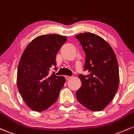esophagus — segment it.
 <instances>
[{
    "label": "esophagus",
    "instance_id": "1",
    "mask_svg": "<svg viewBox=\"0 0 134 134\" xmlns=\"http://www.w3.org/2000/svg\"><path fill=\"white\" fill-rule=\"evenodd\" d=\"M65 78L66 80H69V79H71L72 77L69 76H65Z\"/></svg>",
    "mask_w": 134,
    "mask_h": 134
}]
</instances>
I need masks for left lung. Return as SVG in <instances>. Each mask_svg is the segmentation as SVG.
Segmentation results:
<instances>
[{"instance_id":"left-lung-1","label":"left lung","mask_w":134,"mask_h":134,"mask_svg":"<svg viewBox=\"0 0 134 134\" xmlns=\"http://www.w3.org/2000/svg\"><path fill=\"white\" fill-rule=\"evenodd\" d=\"M85 53L84 71L80 74L81 86L76 91L79 103L90 110L101 111L114 99L119 87L118 60L111 46L96 34L76 35Z\"/></svg>"}]
</instances>
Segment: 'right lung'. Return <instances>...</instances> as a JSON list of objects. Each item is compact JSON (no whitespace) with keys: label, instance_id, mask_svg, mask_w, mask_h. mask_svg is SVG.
I'll use <instances>...</instances> for the list:
<instances>
[{"label":"right lung","instance_id":"obj_1","mask_svg":"<svg viewBox=\"0 0 134 134\" xmlns=\"http://www.w3.org/2000/svg\"><path fill=\"white\" fill-rule=\"evenodd\" d=\"M67 37L56 34L43 35L27 46L17 70V87L29 108L36 112L47 110L58 100L65 79L49 69L56 66V56ZM54 67V69H56Z\"/></svg>","mask_w":134,"mask_h":134}]
</instances>
